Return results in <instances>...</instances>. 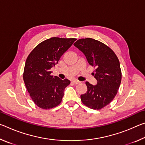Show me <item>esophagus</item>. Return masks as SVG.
<instances>
[{
  "mask_svg": "<svg viewBox=\"0 0 145 145\" xmlns=\"http://www.w3.org/2000/svg\"><path fill=\"white\" fill-rule=\"evenodd\" d=\"M72 82H73V83H74V84H78L80 83V81H79V80H73Z\"/></svg>",
  "mask_w": 145,
  "mask_h": 145,
  "instance_id": "esophagus-1",
  "label": "esophagus"
}]
</instances>
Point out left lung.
Wrapping results in <instances>:
<instances>
[{
  "instance_id": "left-lung-1",
  "label": "left lung",
  "mask_w": 145,
  "mask_h": 145,
  "mask_svg": "<svg viewBox=\"0 0 145 145\" xmlns=\"http://www.w3.org/2000/svg\"><path fill=\"white\" fill-rule=\"evenodd\" d=\"M81 51L91 66L95 68L97 84L86 82L88 91L80 95L82 102L93 109H101L116 96L121 80L118 58L111 48L93 38H82L73 44Z\"/></svg>"
}]
</instances>
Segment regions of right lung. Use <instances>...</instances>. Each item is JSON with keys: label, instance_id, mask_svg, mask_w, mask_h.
<instances>
[{"label": "right lung", "instance_id": "right-lung-1", "mask_svg": "<svg viewBox=\"0 0 145 145\" xmlns=\"http://www.w3.org/2000/svg\"><path fill=\"white\" fill-rule=\"evenodd\" d=\"M75 40L57 37L48 39L38 44L27 58L24 81L33 101L40 108L52 109L62 101L65 88L70 81L51 75L50 69Z\"/></svg>", "mask_w": 145, "mask_h": 145}]
</instances>
